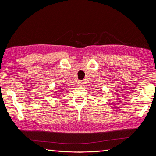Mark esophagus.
<instances>
[{
  "instance_id": "1",
  "label": "esophagus",
  "mask_w": 156,
  "mask_h": 156,
  "mask_svg": "<svg viewBox=\"0 0 156 156\" xmlns=\"http://www.w3.org/2000/svg\"><path fill=\"white\" fill-rule=\"evenodd\" d=\"M77 86L79 87H83V82L82 81H79L78 83H77Z\"/></svg>"
}]
</instances>
